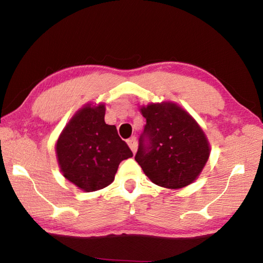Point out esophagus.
<instances>
[{"label":"esophagus","instance_id":"esophagus-1","mask_svg":"<svg viewBox=\"0 0 263 263\" xmlns=\"http://www.w3.org/2000/svg\"><path fill=\"white\" fill-rule=\"evenodd\" d=\"M127 145H128V147L131 148L132 152L136 153V151H137V138L132 137V138H130V139H127Z\"/></svg>","mask_w":263,"mask_h":263}]
</instances>
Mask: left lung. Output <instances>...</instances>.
I'll use <instances>...</instances> for the list:
<instances>
[{
  "mask_svg": "<svg viewBox=\"0 0 263 263\" xmlns=\"http://www.w3.org/2000/svg\"><path fill=\"white\" fill-rule=\"evenodd\" d=\"M146 118L136 161L153 183L180 189L197 179L210 155V145L195 119L173 102L142 106Z\"/></svg>",
  "mask_w": 263,
  "mask_h": 263,
  "instance_id": "left-lung-1",
  "label": "left lung"
}]
</instances>
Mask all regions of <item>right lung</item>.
Here are the masks:
<instances>
[{"label": "right lung", "mask_w": 263, "mask_h": 263, "mask_svg": "<svg viewBox=\"0 0 263 263\" xmlns=\"http://www.w3.org/2000/svg\"><path fill=\"white\" fill-rule=\"evenodd\" d=\"M104 115V104L84 105L65 126L55 145L62 175L87 193L112 183L119 163L133 157L116 126L105 124Z\"/></svg>", "instance_id": "obj_1"}]
</instances>
